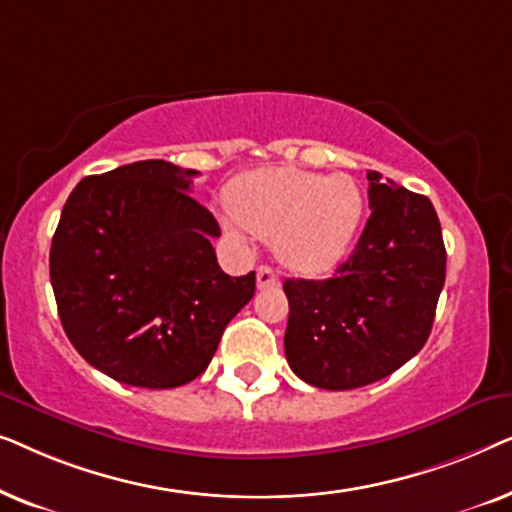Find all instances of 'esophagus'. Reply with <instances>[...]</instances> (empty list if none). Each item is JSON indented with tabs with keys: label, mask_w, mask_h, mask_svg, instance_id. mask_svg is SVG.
<instances>
[{
	"label": "esophagus",
	"mask_w": 512,
	"mask_h": 512,
	"mask_svg": "<svg viewBox=\"0 0 512 512\" xmlns=\"http://www.w3.org/2000/svg\"><path fill=\"white\" fill-rule=\"evenodd\" d=\"M256 284H258V289H272V286L279 284L277 272L268 268V265H261V268L256 270Z\"/></svg>",
	"instance_id": "34e87169"
}]
</instances>
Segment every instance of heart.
<instances>
[{"instance_id":"obj_1","label":"heart","mask_w":512,"mask_h":512,"mask_svg":"<svg viewBox=\"0 0 512 512\" xmlns=\"http://www.w3.org/2000/svg\"><path fill=\"white\" fill-rule=\"evenodd\" d=\"M228 209L249 233L275 242L286 268L324 275L352 247L363 195L347 174L328 177L298 167H265L233 181ZM240 226H233L235 233Z\"/></svg>"}]
</instances>
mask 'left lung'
Masks as SVG:
<instances>
[{
	"label": "left lung",
	"instance_id": "obj_1",
	"mask_svg": "<svg viewBox=\"0 0 512 512\" xmlns=\"http://www.w3.org/2000/svg\"><path fill=\"white\" fill-rule=\"evenodd\" d=\"M370 219L331 279H286V361L300 380L345 391L408 363L429 338L445 244L426 195L368 172Z\"/></svg>",
	"mask_w": 512,
	"mask_h": 512
}]
</instances>
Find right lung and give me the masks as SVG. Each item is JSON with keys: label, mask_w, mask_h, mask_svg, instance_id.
Listing matches in <instances>:
<instances>
[{"label": "right lung", "mask_w": 512, "mask_h": 512, "mask_svg": "<svg viewBox=\"0 0 512 512\" xmlns=\"http://www.w3.org/2000/svg\"><path fill=\"white\" fill-rule=\"evenodd\" d=\"M195 170L139 160L79 181L51 244V284L67 338L116 382L174 389L205 373L256 272L230 277L221 228L191 198Z\"/></svg>", "instance_id": "obj_1"}]
</instances>
